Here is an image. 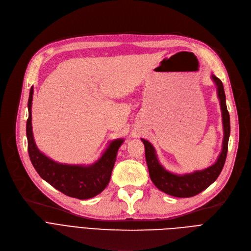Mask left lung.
<instances>
[{"label": "left lung", "mask_w": 251, "mask_h": 251, "mask_svg": "<svg viewBox=\"0 0 251 251\" xmlns=\"http://www.w3.org/2000/svg\"><path fill=\"white\" fill-rule=\"evenodd\" d=\"M212 79L217 85L224 128L222 151L214 165L204 170L194 171L193 173L188 174L177 175L171 173L160 164L159 160H157L155 150L151 146V143L141 138L144 148H146V160L149 168L150 177L157 188L169 195L175 197H191L201 193L217 180L220 173L222 172L224 165H225L230 136V116L227 110L226 96L225 91H224L223 83L215 75H212Z\"/></svg>", "instance_id": "obj_1"}]
</instances>
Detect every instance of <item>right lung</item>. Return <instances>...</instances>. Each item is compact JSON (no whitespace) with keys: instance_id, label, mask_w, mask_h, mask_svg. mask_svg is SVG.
<instances>
[{"instance_id":"1","label":"right lung","mask_w":251,"mask_h":251,"mask_svg":"<svg viewBox=\"0 0 251 251\" xmlns=\"http://www.w3.org/2000/svg\"><path fill=\"white\" fill-rule=\"evenodd\" d=\"M33 87L28 99V119L26 123V136L28 154L38 175L62 193L78 200H88L100 194L110 182L119 148L124 139L111 141L108 149L100 159L89 166L65 165L50 160L39 151L34 142L31 125V103Z\"/></svg>"}]
</instances>
